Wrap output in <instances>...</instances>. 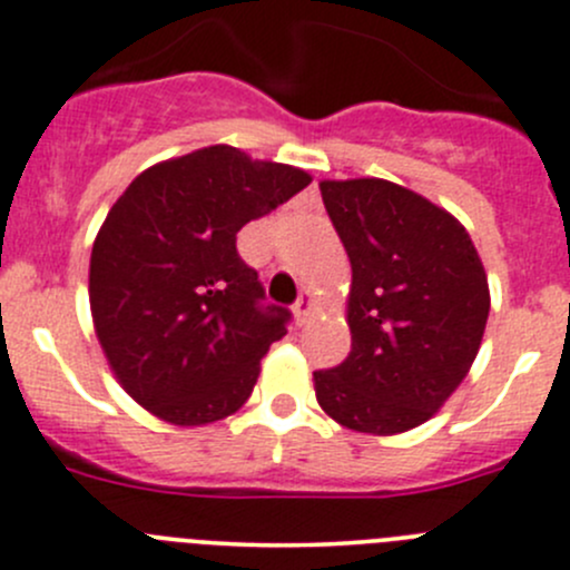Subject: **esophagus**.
Wrapping results in <instances>:
<instances>
[{
    "mask_svg": "<svg viewBox=\"0 0 570 570\" xmlns=\"http://www.w3.org/2000/svg\"><path fill=\"white\" fill-rule=\"evenodd\" d=\"M293 313H296L298 324H304V321L313 315V293H309V291L298 293V302H296V307H293Z\"/></svg>",
    "mask_w": 570,
    "mask_h": 570,
    "instance_id": "obj_1",
    "label": "esophagus"
}]
</instances>
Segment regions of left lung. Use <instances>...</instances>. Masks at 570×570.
<instances>
[{
	"label": "left lung",
	"instance_id": "8db88e82",
	"mask_svg": "<svg viewBox=\"0 0 570 570\" xmlns=\"http://www.w3.org/2000/svg\"><path fill=\"white\" fill-rule=\"evenodd\" d=\"M318 188L352 263V352L315 371V399L346 430H415L458 391L482 343L490 291L474 240L452 213L387 179Z\"/></svg>",
	"mask_w": 570,
	"mask_h": 570
}]
</instances>
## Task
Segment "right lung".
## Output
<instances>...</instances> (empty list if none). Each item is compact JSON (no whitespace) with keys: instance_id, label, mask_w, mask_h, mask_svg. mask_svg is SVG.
Wrapping results in <instances>:
<instances>
[{"instance_id":"obj_1","label":"right lung","mask_w":570,"mask_h":570,"mask_svg":"<svg viewBox=\"0 0 570 570\" xmlns=\"http://www.w3.org/2000/svg\"><path fill=\"white\" fill-rule=\"evenodd\" d=\"M309 179L216 144L146 168L118 196L94 240L88 296L101 352L140 407L174 426L244 407L291 313L263 307L235 235Z\"/></svg>"}]
</instances>
